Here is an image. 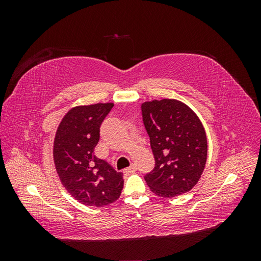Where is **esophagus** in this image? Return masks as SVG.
I'll return each mask as SVG.
<instances>
[{"mask_svg": "<svg viewBox=\"0 0 261 261\" xmlns=\"http://www.w3.org/2000/svg\"><path fill=\"white\" fill-rule=\"evenodd\" d=\"M137 170V167L135 164H130V167L129 168H127V169H125L124 170V174L125 175H127V174H130V173H134Z\"/></svg>", "mask_w": 261, "mask_h": 261, "instance_id": "34e87169", "label": "esophagus"}]
</instances>
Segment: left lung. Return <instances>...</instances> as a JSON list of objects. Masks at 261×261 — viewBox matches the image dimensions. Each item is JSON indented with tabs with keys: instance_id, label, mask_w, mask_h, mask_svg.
Masks as SVG:
<instances>
[{
	"instance_id": "obj_1",
	"label": "left lung",
	"mask_w": 261,
	"mask_h": 261,
	"mask_svg": "<svg viewBox=\"0 0 261 261\" xmlns=\"http://www.w3.org/2000/svg\"><path fill=\"white\" fill-rule=\"evenodd\" d=\"M141 113L155 160L145 176L151 192L172 198L191 191L207 161V136L199 117L175 99L146 101Z\"/></svg>"
}]
</instances>
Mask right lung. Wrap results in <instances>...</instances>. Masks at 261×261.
<instances>
[{
  "label": "right lung",
  "instance_id": "right-lung-1",
  "mask_svg": "<svg viewBox=\"0 0 261 261\" xmlns=\"http://www.w3.org/2000/svg\"><path fill=\"white\" fill-rule=\"evenodd\" d=\"M113 106L97 103L70 109L55 134L53 160L61 183L86 206L112 203L123 189L122 173L93 153L100 138V125Z\"/></svg>",
  "mask_w": 261,
  "mask_h": 261
}]
</instances>
